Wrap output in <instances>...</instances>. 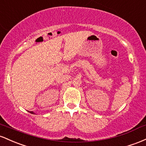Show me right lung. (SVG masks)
I'll list each match as a JSON object with an SVG mask.
<instances>
[{"instance_id": "obj_1", "label": "right lung", "mask_w": 146, "mask_h": 146, "mask_svg": "<svg viewBox=\"0 0 146 146\" xmlns=\"http://www.w3.org/2000/svg\"><path fill=\"white\" fill-rule=\"evenodd\" d=\"M29 113H32V114H33V112H32V111H30V112H29Z\"/></svg>"}]
</instances>
